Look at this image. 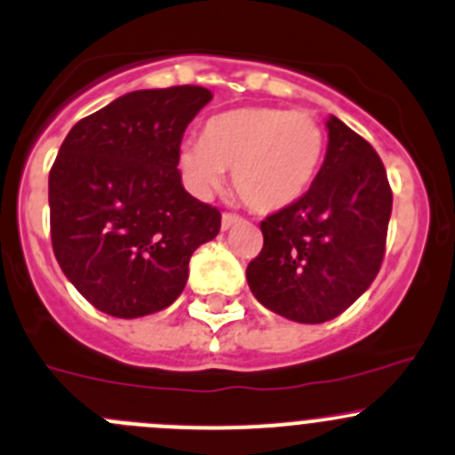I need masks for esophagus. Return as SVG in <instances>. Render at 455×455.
Segmentation results:
<instances>
[{
    "mask_svg": "<svg viewBox=\"0 0 455 455\" xmlns=\"http://www.w3.org/2000/svg\"><path fill=\"white\" fill-rule=\"evenodd\" d=\"M237 222H242L240 215H235V213H224L222 215V228H224V231H227V228H231V227H235Z\"/></svg>",
    "mask_w": 455,
    "mask_h": 455,
    "instance_id": "34e87169",
    "label": "esophagus"
}]
</instances>
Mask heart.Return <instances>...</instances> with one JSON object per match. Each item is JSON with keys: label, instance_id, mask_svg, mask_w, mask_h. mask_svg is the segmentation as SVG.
<instances>
[{"label": "heart", "instance_id": "obj_1", "mask_svg": "<svg viewBox=\"0 0 455 455\" xmlns=\"http://www.w3.org/2000/svg\"><path fill=\"white\" fill-rule=\"evenodd\" d=\"M326 135L304 110L246 106L213 116L202 138L178 148L182 178L197 196H209L233 171V188L249 209L273 213L295 204L320 173Z\"/></svg>", "mask_w": 455, "mask_h": 455}]
</instances>
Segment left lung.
<instances>
[{
    "label": "left lung",
    "instance_id": "1",
    "mask_svg": "<svg viewBox=\"0 0 455 455\" xmlns=\"http://www.w3.org/2000/svg\"><path fill=\"white\" fill-rule=\"evenodd\" d=\"M326 129L315 182L295 204L262 220L264 246L246 267L258 302L302 324L333 320L371 286L394 204L371 144L333 116Z\"/></svg>",
    "mask_w": 455,
    "mask_h": 455
}]
</instances>
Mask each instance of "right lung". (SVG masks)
Wrapping results in <instances>:
<instances>
[{
  "instance_id": "add662e5",
  "label": "right lung",
  "mask_w": 455,
  "mask_h": 455,
  "mask_svg": "<svg viewBox=\"0 0 455 455\" xmlns=\"http://www.w3.org/2000/svg\"><path fill=\"white\" fill-rule=\"evenodd\" d=\"M209 88L117 97L70 129L48 175L51 240L95 308L142 317L180 298L193 251L220 233L215 206L184 191L178 148Z\"/></svg>"
}]
</instances>
